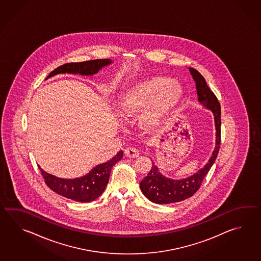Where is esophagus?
<instances>
[{
    "label": "esophagus",
    "mask_w": 261,
    "mask_h": 261,
    "mask_svg": "<svg viewBox=\"0 0 261 261\" xmlns=\"http://www.w3.org/2000/svg\"><path fill=\"white\" fill-rule=\"evenodd\" d=\"M125 155L128 158H137L139 155L138 149H136L135 147H128L125 149Z\"/></svg>",
    "instance_id": "esophagus-1"
}]
</instances>
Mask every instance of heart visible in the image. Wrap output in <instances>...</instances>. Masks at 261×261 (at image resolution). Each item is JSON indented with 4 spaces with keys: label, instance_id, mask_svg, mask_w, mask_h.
<instances>
[{
    "label": "heart",
    "instance_id": "heart-1",
    "mask_svg": "<svg viewBox=\"0 0 261 261\" xmlns=\"http://www.w3.org/2000/svg\"><path fill=\"white\" fill-rule=\"evenodd\" d=\"M183 97L180 84L166 76H151L134 83L124 93L120 101V116L125 120L139 117L145 107L146 121L154 126L162 122L179 106Z\"/></svg>",
    "mask_w": 261,
    "mask_h": 261
}]
</instances>
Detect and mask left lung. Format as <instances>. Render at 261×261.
Segmentation results:
<instances>
[{
  "label": "left lung",
  "instance_id": "1",
  "mask_svg": "<svg viewBox=\"0 0 261 261\" xmlns=\"http://www.w3.org/2000/svg\"><path fill=\"white\" fill-rule=\"evenodd\" d=\"M189 72L194 79L198 100L207 109L211 110L215 117L216 147L212 156L203 168L189 177L174 180L164 176L152 161V168L148 174L141 181L140 188L143 194L152 202L158 204H169L189 199L200 189L203 178L209 172L218 155L221 142V107L216 95L206 84L205 79L193 68Z\"/></svg>",
  "mask_w": 261,
  "mask_h": 261
}]
</instances>
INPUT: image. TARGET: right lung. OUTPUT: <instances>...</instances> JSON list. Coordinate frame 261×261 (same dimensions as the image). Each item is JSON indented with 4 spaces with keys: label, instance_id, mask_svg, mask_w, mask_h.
Returning <instances> with one entry per match:
<instances>
[{
    "label": "right lung",
    "instance_id": "1",
    "mask_svg": "<svg viewBox=\"0 0 261 261\" xmlns=\"http://www.w3.org/2000/svg\"><path fill=\"white\" fill-rule=\"evenodd\" d=\"M111 60H94L83 62H71L58 67L50 72L47 78L60 73H73L81 75H93L100 71L102 67L108 66ZM123 158V151H119L112 160L94 167L86 175L74 179H63L44 172L39 166L40 171L44 182L57 194L61 195L67 199L79 202H89L96 200L105 191L109 181L112 167Z\"/></svg>",
    "mask_w": 261,
    "mask_h": 261
}]
</instances>
